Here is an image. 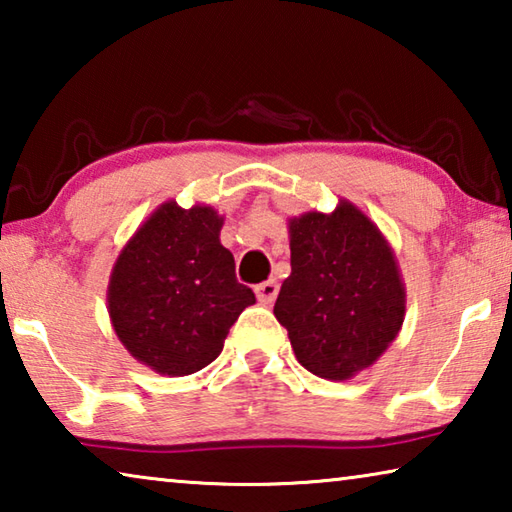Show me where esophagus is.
<instances>
[{
  "instance_id": "1",
  "label": "esophagus",
  "mask_w": 512,
  "mask_h": 512,
  "mask_svg": "<svg viewBox=\"0 0 512 512\" xmlns=\"http://www.w3.org/2000/svg\"><path fill=\"white\" fill-rule=\"evenodd\" d=\"M255 293H257V300L262 302V305H271V302L277 296V282L275 280H266L262 284H257Z\"/></svg>"
}]
</instances>
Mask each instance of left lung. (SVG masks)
I'll list each match as a JSON object with an SVG mask.
<instances>
[{"label": "left lung", "mask_w": 512, "mask_h": 512, "mask_svg": "<svg viewBox=\"0 0 512 512\" xmlns=\"http://www.w3.org/2000/svg\"><path fill=\"white\" fill-rule=\"evenodd\" d=\"M291 275L273 314L296 359L316 377L345 381L400 334L406 291L379 228L350 201L289 219Z\"/></svg>", "instance_id": "1"}]
</instances>
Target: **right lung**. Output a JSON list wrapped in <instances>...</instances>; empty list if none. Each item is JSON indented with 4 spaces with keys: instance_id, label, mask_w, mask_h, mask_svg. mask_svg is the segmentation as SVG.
Listing matches in <instances>:
<instances>
[{
    "instance_id": "obj_1",
    "label": "right lung",
    "mask_w": 512,
    "mask_h": 512,
    "mask_svg": "<svg viewBox=\"0 0 512 512\" xmlns=\"http://www.w3.org/2000/svg\"><path fill=\"white\" fill-rule=\"evenodd\" d=\"M210 205L162 203L121 250L108 284L117 339L144 366L185 377L219 357L230 327L255 302L221 246Z\"/></svg>"
}]
</instances>
